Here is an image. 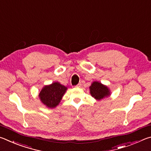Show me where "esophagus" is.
<instances>
[{
	"mask_svg": "<svg viewBox=\"0 0 151 151\" xmlns=\"http://www.w3.org/2000/svg\"><path fill=\"white\" fill-rule=\"evenodd\" d=\"M81 83H78L77 85L76 86V87H78V88H79V87H81Z\"/></svg>",
	"mask_w": 151,
	"mask_h": 151,
	"instance_id": "1",
	"label": "esophagus"
}]
</instances>
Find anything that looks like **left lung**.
<instances>
[{
    "mask_svg": "<svg viewBox=\"0 0 151 151\" xmlns=\"http://www.w3.org/2000/svg\"><path fill=\"white\" fill-rule=\"evenodd\" d=\"M91 95L97 101H101L111 94V90L108 86L99 81H93L89 86Z\"/></svg>",
    "mask_w": 151,
    "mask_h": 151,
    "instance_id": "1",
    "label": "left lung"
}]
</instances>
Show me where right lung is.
Listing matches in <instances>:
<instances>
[{"instance_id":"add662e5","label":"right lung","mask_w":151,"mask_h":151,"mask_svg":"<svg viewBox=\"0 0 151 151\" xmlns=\"http://www.w3.org/2000/svg\"><path fill=\"white\" fill-rule=\"evenodd\" d=\"M67 87L58 82L43 86L39 93V97L41 103L48 109H54L60 103L65 94Z\"/></svg>"}]
</instances>
